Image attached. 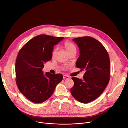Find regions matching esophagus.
Wrapping results in <instances>:
<instances>
[{
    "label": "esophagus",
    "instance_id": "obj_1",
    "mask_svg": "<svg viewBox=\"0 0 128 128\" xmlns=\"http://www.w3.org/2000/svg\"><path fill=\"white\" fill-rule=\"evenodd\" d=\"M70 78V76L67 75H63V79H69Z\"/></svg>",
    "mask_w": 128,
    "mask_h": 128
}]
</instances>
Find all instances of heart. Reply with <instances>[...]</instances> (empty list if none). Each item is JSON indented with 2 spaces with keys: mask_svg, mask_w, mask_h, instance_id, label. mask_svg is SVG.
Listing matches in <instances>:
<instances>
[{
  "mask_svg": "<svg viewBox=\"0 0 128 128\" xmlns=\"http://www.w3.org/2000/svg\"><path fill=\"white\" fill-rule=\"evenodd\" d=\"M64 47L68 54H70L73 52H76V47L75 45L71 42H66L64 44ZM56 51V49H55L54 51L53 56L54 54Z\"/></svg>",
  "mask_w": 128,
  "mask_h": 128,
  "instance_id": "b5f03b06",
  "label": "heart"
}]
</instances>
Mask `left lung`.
<instances>
[{"label": "left lung", "mask_w": 128, "mask_h": 128, "mask_svg": "<svg viewBox=\"0 0 128 128\" xmlns=\"http://www.w3.org/2000/svg\"><path fill=\"white\" fill-rule=\"evenodd\" d=\"M77 44L80 56L76 66L84 70L83 80L76 77L70 92L80 102L87 104L97 99L106 87L110 80V61L104 47L90 36L72 39Z\"/></svg>", "instance_id": "1"}]
</instances>
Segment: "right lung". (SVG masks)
Segmentation results:
<instances>
[{
  "label": "right lung",
  "instance_id": "add662e5",
  "mask_svg": "<svg viewBox=\"0 0 128 128\" xmlns=\"http://www.w3.org/2000/svg\"><path fill=\"white\" fill-rule=\"evenodd\" d=\"M63 38L39 35L20 51L15 63L16 84L22 94L33 102L40 104L49 99L63 79L61 74H44L42 69L52 59L54 46Z\"/></svg>",
  "mask_w": 128,
  "mask_h": 128
}]
</instances>
